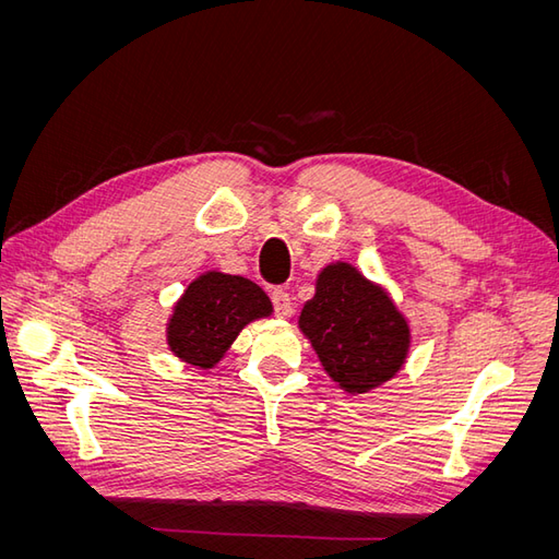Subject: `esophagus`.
Returning <instances> with one entry per match:
<instances>
[{
	"instance_id": "34e87169",
	"label": "esophagus",
	"mask_w": 559,
	"mask_h": 559,
	"mask_svg": "<svg viewBox=\"0 0 559 559\" xmlns=\"http://www.w3.org/2000/svg\"><path fill=\"white\" fill-rule=\"evenodd\" d=\"M270 298H273V306H275V312L280 317H286L292 312V296L286 289H282V286H277V289H273V294H270Z\"/></svg>"
}]
</instances>
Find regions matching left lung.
<instances>
[{
  "mask_svg": "<svg viewBox=\"0 0 559 559\" xmlns=\"http://www.w3.org/2000/svg\"><path fill=\"white\" fill-rule=\"evenodd\" d=\"M298 326L329 378L347 394H366L392 380L411 349V326L394 300L343 261L317 275Z\"/></svg>",
  "mask_w": 559,
  "mask_h": 559,
  "instance_id": "1",
  "label": "left lung"
}]
</instances>
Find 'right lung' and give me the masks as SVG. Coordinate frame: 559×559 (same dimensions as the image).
I'll return each instance as SVG.
<instances>
[{"mask_svg":"<svg viewBox=\"0 0 559 559\" xmlns=\"http://www.w3.org/2000/svg\"><path fill=\"white\" fill-rule=\"evenodd\" d=\"M273 314V302L259 284L210 270L186 286L167 321V347L198 368H214L235 337L253 319Z\"/></svg>","mask_w":559,"mask_h":559,"instance_id":"obj_1","label":"right lung"}]
</instances>
